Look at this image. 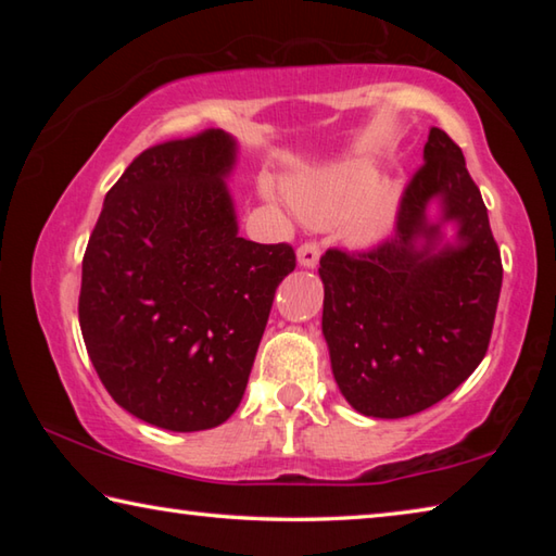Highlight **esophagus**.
Segmentation results:
<instances>
[{"label":"esophagus","instance_id":"1","mask_svg":"<svg viewBox=\"0 0 556 556\" xmlns=\"http://www.w3.org/2000/svg\"><path fill=\"white\" fill-rule=\"evenodd\" d=\"M318 257H321V250H318L316 242H304L296 250V260L304 269H314L318 265Z\"/></svg>","mask_w":556,"mask_h":556}]
</instances>
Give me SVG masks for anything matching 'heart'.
Returning <instances> with one entry per match:
<instances>
[{
  "mask_svg": "<svg viewBox=\"0 0 556 556\" xmlns=\"http://www.w3.org/2000/svg\"><path fill=\"white\" fill-rule=\"evenodd\" d=\"M289 199L306 220H343L348 240L370 244L390 230L397 191L392 184L378 181V172L368 162H345L316 176L291 181Z\"/></svg>",
  "mask_w": 556,
  "mask_h": 556,
  "instance_id": "heart-1",
  "label": "heart"
}]
</instances>
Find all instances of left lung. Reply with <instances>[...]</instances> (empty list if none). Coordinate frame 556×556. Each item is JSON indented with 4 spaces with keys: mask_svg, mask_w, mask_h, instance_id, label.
Masks as SVG:
<instances>
[{
    "mask_svg": "<svg viewBox=\"0 0 556 556\" xmlns=\"http://www.w3.org/2000/svg\"><path fill=\"white\" fill-rule=\"evenodd\" d=\"M448 222L454 241L443 235ZM318 275L333 378L365 417L425 412L481 365L501 299V250L464 152L444 129H429L392 238L363 255L328 250Z\"/></svg>",
    "mask_w": 556,
    "mask_h": 556,
    "instance_id": "1",
    "label": "left lung"
}]
</instances>
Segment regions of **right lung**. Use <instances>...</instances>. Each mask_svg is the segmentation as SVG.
Returning <instances> with one entry per match:
<instances>
[{"label":"right lung","instance_id":"right-lung-1","mask_svg":"<svg viewBox=\"0 0 556 556\" xmlns=\"http://www.w3.org/2000/svg\"><path fill=\"white\" fill-rule=\"evenodd\" d=\"M223 129L149 147L110 188L83 257L80 331L122 409L168 431L223 425L248 388L291 244L238 235Z\"/></svg>","mask_w":556,"mask_h":556}]
</instances>
